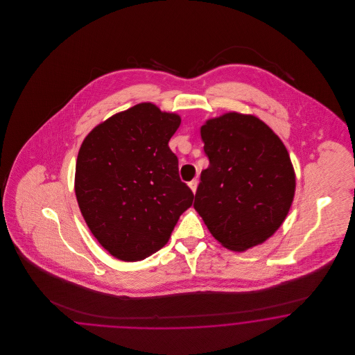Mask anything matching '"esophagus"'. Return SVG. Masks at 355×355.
<instances>
[{"mask_svg": "<svg viewBox=\"0 0 355 355\" xmlns=\"http://www.w3.org/2000/svg\"><path fill=\"white\" fill-rule=\"evenodd\" d=\"M189 186H190L191 191H193V193H196L197 186H198V181H197V180H193V181H190V182H189Z\"/></svg>", "mask_w": 355, "mask_h": 355, "instance_id": "1", "label": "esophagus"}]
</instances>
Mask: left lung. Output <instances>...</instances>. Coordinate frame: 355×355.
Segmentation results:
<instances>
[{
	"instance_id": "obj_1",
	"label": "left lung",
	"mask_w": 355,
	"mask_h": 355,
	"mask_svg": "<svg viewBox=\"0 0 355 355\" xmlns=\"http://www.w3.org/2000/svg\"><path fill=\"white\" fill-rule=\"evenodd\" d=\"M209 168L194 209L222 246L245 252L270 238L286 218L295 174L279 137L261 119L226 113L201 128Z\"/></svg>"
}]
</instances>
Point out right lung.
Listing matches in <instances>:
<instances>
[{"label": "right lung", "instance_id": "1", "mask_svg": "<svg viewBox=\"0 0 355 355\" xmlns=\"http://www.w3.org/2000/svg\"><path fill=\"white\" fill-rule=\"evenodd\" d=\"M180 123L178 114L142 102L96 126L80 148L77 202L92 234L121 261L164 248L193 203L169 148Z\"/></svg>", "mask_w": 355, "mask_h": 355}]
</instances>
